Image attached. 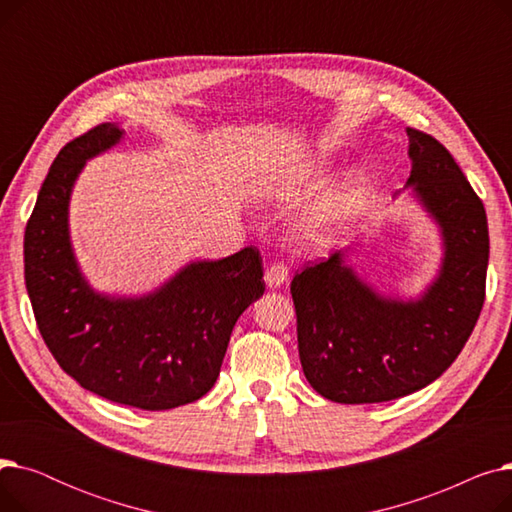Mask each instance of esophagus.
<instances>
[{
    "mask_svg": "<svg viewBox=\"0 0 512 512\" xmlns=\"http://www.w3.org/2000/svg\"><path fill=\"white\" fill-rule=\"evenodd\" d=\"M288 278V267L282 261H274L272 265H267L265 270V284L270 288H278L280 284H284Z\"/></svg>",
    "mask_w": 512,
    "mask_h": 512,
    "instance_id": "34e87169",
    "label": "esophagus"
}]
</instances>
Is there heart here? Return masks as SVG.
Instances as JSON below:
<instances>
[{
    "label": "heart",
    "instance_id": "heart-1",
    "mask_svg": "<svg viewBox=\"0 0 512 512\" xmlns=\"http://www.w3.org/2000/svg\"><path fill=\"white\" fill-rule=\"evenodd\" d=\"M363 197H365V184L361 180H357L346 193H342L338 199L330 201L324 209L315 215V220L309 226L311 236L317 240H324L326 236H330V232L361 205Z\"/></svg>",
    "mask_w": 512,
    "mask_h": 512
}]
</instances>
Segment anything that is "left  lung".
Listing matches in <instances>:
<instances>
[{
  "mask_svg": "<svg viewBox=\"0 0 512 512\" xmlns=\"http://www.w3.org/2000/svg\"><path fill=\"white\" fill-rule=\"evenodd\" d=\"M407 134L409 184L444 236L438 280L419 301L382 299L336 251L307 263L290 284L305 378L342 405L402 398L438 380L461 355L486 301V209L440 141L417 128Z\"/></svg>",
  "mask_w": 512,
  "mask_h": 512,
  "instance_id": "obj_1",
  "label": "left lung"
}]
</instances>
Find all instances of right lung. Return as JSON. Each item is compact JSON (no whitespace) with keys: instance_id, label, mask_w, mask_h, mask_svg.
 Wrapping results in <instances>:
<instances>
[{"instance_id":"obj_1","label":"right lung","mask_w":512,"mask_h":512,"mask_svg":"<svg viewBox=\"0 0 512 512\" xmlns=\"http://www.w3.org/2000/svg\"><path fill=\"white\" fill-rule=\"evenodd\" d=\"M122 130L99 124L53 159L24 230V280L37 328L80 386L120 405L166 411L207 394L232 328L263 290L259 249L186 265L143 299H107L80 276L68 238V199L85 161Z\"/></svg>"}]
</instances>
